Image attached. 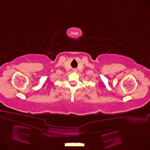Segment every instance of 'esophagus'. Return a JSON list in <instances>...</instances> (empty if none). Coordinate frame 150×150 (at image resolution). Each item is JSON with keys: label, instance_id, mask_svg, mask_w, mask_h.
I'll return each mask as SVG.
<instances>
[{"label": "esophagus", "instance_id": "1", "mask_svg": "<svg viewBox=\"0 0 150 150\" xmlns=\"http://www.w3.org/2000/svg\"><path fill=\"white\" fill-rule=\"evenodd\" d=\"M73 71L74 72H77V70L76 69H73Z\"/></svg>", "mask_w": 150, "mask_h": 150}]
</instances>
